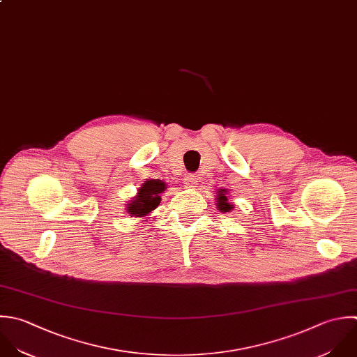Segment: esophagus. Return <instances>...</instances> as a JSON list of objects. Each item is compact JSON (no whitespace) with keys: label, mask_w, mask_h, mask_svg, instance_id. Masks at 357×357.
Wrapping results in <instances>:
<instances>
[{"label":"esophagus","mask_w":357,"mask_h":357,"mask_svg":"<svg viewBox=\"0 0 357 357\" xmlns=\"http://www.w3.org/2000/svg\"><path fill=\"white\" fill-rule=\"evenodd\" d=\"M183 185H185V188H196L197 178L195 175H186L183 178Z\"/></svg>","instance_id":"esophagus-1"}]
</instances>
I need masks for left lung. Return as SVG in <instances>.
<instances>
[{
  "label": "left lung",
  "instance_id": "8db88e82",
  "mask_svg": "<svg viewBox=\"0 0 357 357\" xmlns=\"http://www.w3.org/2000/svg\"><path fill=\"white\" fill-rule=\"evenodd\" d=\"M227 189H220L218 192H217V208L220 210V211H222V213H229L231 210H234V204H231V203H228V197H227Z\"/></svg>",
  "mask_w": 357,
  "mask_h": 357
}]
</instances>
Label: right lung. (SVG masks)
Instances as JSON below:
<instances>
[{"label": "right lung", "mask_w": 357, "mask_h": 357, "mask_svg": "<svg viewBox=\"0 0 357 357\" xmlns=\"http://www.w3.org/2000/svg\"><path fill=\"white\" fill-rule=\"evenodd\" d=\"M167 189L165 182L160 179H149L137 190V195L126 204L130 217H147L160 206L161 193Z\"/></svg>", "instance_id": "1"}]
</instances>
